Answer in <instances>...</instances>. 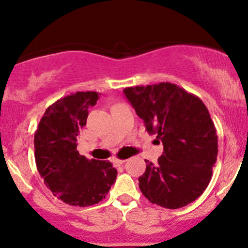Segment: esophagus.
Here are the masks:
<instances>
[{"label": "esophagus", "instance_id": "esophagus-1", "mask_svg": "<svg viewBox=\"0 0 248 248\" xmlns=\"http://www.w3.org/2000/svg\"><path fill=\"white\" fill-rule=\"evenodd\" d=\"M113 162H114V164H115V166L120 167V166H122V164L124 163V162H126V160H119V158H115V160L113 161Z\"/></svg>", "mask_w": 248, "mask_h": 248}]
</instances>
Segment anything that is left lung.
<instances>
[{
	"label": "left lung",
	"mask_w": 248,
	"mask_h": 248,
	"mask_svg": "<svg viewBox=\"0 0 248 248\" xmlns=\"http://www.w3.org/2000/svg\"><path fill=\"white\" fill-rule=\"evenodd\" d=\"M124 93L147 132L163 143L157 163L144 160L141 192L166 209L192 203L209 186L217 161L218 136L206 106L170 82L127 87Z\"/></svg>",
	"instance_id": "obj_1"
}]
</instances>
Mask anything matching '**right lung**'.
Returning a JSON list of instances; mask_svg holds the SVG:
<instances>
[{
    "mask_svg": "<svg viewBox=\"0 0 248 248\" xmlns=\"http://www.w3.org/2000/svg\"><path fill=\"white\" fill-rule=\"evenodd\" d=\"M96 92H77L47 107L35 133L37 170L53 196L72 206H91L107 196L116 179L109 161L88 160L77 150Z\"/></svg>",
    "mask_w": 248,
    "mask_h": 248,
    "instance_id": "right-lung-1",
    "label": "right lung"
}]
</instances>
